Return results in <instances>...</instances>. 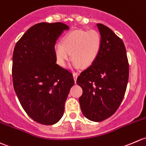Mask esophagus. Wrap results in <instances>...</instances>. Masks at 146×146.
Here are the masks:
<instances>
[{"label": "esophagus", "instance_id": "esophagus-1", "mask_svg": "<svg viewBox=\"0 0 146 146\" xmlns=\"http://www.w3.org/2000/svg\"><path fill=\"white\" fill-rule=\"evenodd\" d=\"M73 76H74V81L76 82V78H77V76H78V73L77 72H74L73 73Z\"/></svg>", "mask_w": 146, "mask_h": 146}]
</instances>
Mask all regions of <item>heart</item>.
<instances>
[{
  "label": "heart",
  "instance_id": "1",
  "mask_svg": "<svg viewBox=\"0 0 146 146\" xmlns=\"http://www.w3.org/2000/svg\"><path fill=\"white\" fill-rule=\"evenodd\" d=\"M102 48V37L95 30H75L67 33L62 43L54 45L57 63L64 66L71 53L74 65L89 67L96 61Z\"/></svg>",
  "mask_w": 146,
  "mask_h": 146
}]
</instances>
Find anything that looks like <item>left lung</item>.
<instances>
[{
	"label": "left lung",
	"mask_w": 146,
	"mask_h": 146,
	"mask_svg": "<svg viewBox=\"0 0 146 146\" xmlns=\"http://www.w3.org/2000/svg\"><path fill=\"white\" fill-rule=\"evenodd\" d=\"M102 48L96 61L82 72L76 84L83 93L82 112L92 121H102L119 109L126 90L129 66L123 42L109 27L98 23Z\"/></svg>",
	"instance_id": "left-lung-1"
}]
</instances>
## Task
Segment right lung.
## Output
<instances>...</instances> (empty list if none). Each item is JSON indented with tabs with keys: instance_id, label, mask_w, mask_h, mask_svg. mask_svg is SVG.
<instances>
[{
	"instance_id": "add662e5",
	"label": "right lung",
	"mask_w": 146,
	"mask_h": 146,
	"mask_svg": "<svg viewBox=\"0 0 146 146\" xmlns=\"http://www.w3.org/2000/svg\"><path fill=\"white\" fill-rule=\"evenodd\" d=\"M62 23H40L29 28L13 54L14 90L21 106L35 121L53 125L60 120L73 75L56 63L54 45L64 30Z\"/></svg>"
}]
</instances>
